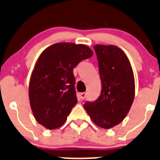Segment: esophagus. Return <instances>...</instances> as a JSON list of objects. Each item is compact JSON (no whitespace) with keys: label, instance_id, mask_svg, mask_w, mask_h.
<instances>
[{"label":"esophagus","instance_id":"1","mask_svg":"<svg viewBox=\"0 0 160 160\" xmlns=\"http://www.w3.org/2000/svg\"><path fill=\"white\" fill-rule=\"evenodd\" d=\"M86 94H87L85 92L80 93V94H79V97H80V99H82V100H83V99H84L85 97H86Z\"/></svg>","mask_w":160,"mask_h":160}]
</instances>
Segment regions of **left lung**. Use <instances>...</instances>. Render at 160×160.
Returning <instances> with one entry per match:
<instances>
[{"mask_svg":"<svg viewBox=\"0 0 160 160\" xmlns=\"http://www.w3.org/2000/svg\"><path fill=\"white\" fill-rule=\"evenodd\" d=\"M98 61L102 91L98 98L83 105L97 126L109 129L121 123L134 98L132 67L124 52L114 45L94 46Z\"/></svg>","mask_w":160,"mask_h":160,"instance_id":"obj_1","label":"left lung"}]
</instances>
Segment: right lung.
Wrapping results in <instances>:
<instances>
[{"label":"right lung","instance_id":"1","mask_svg":"<svg viewBox=\"0 0 160 160\" xmlns=\"http://www.w3.org/2000/svg\"><path fill=\"white\" fill-rule=\"evenodd\" d=\"M93 52L84 44L57 43L47 48L31 74L29 98L33 116L49 130L60 128L77 103L73 68Z\"/></svg>","mask_w":160,"mask_h":160}]
</instances>
